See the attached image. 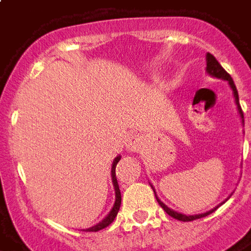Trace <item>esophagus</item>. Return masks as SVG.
<instances>
[{
    "label": "esophagus",
    "mask_w": 251,
    "mask_h": 251,
    "mask_svg": "<svg viewBox=\"0 0 251 251\" xmlns=\"http://www.w3.org/2000/svg\"><path fill=\"white\" fill-rule=\"evenodd\" d=\"M126 151L130 153H136L140 151V147H141V141L137 136H130L125 142Z\"/></svg>",
    "instance_id": "34e87169"
}]
</instances>
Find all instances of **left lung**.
I'll return each mask as SVG.
<instances>
[{"label": "left lung", "mask_w": 251, "mask_h": 251, "mask_svg": "<svg viewBox=\"0 0 251 251\" xmlns=\"http://www.w3.org/2000/svg\"><path fill=\"white\" fill-rule=\"evenodd\" d=\"M205 62H207V67H205V72L208 74V75H211V76L214 77H218V79H222V80H227L228 82V86H230V88L232 90V95H234V99H235V104H237V109H238V113H239V117H241V120H242V125H245V121H243V111L242 109H241V104H239V97H238V91H237V87H235V84H234V80H232V77L227 74L226 71H225V68L219 64V62L216 60L215 57L212 56L211 53H207L205 55ZM153 188V187H152ZM153 191H154V188H153ZM154 196H156V199H157L158 204L161 205L164 208V211L168 214L169 216H172V218H175V219H177V221H183V222H191V221H195V219H200V218H204V216L210 215V214H212L214 211L219 207V205H222L223 203H221L219 205H216L215 208H212V210L207 211V212H203V214H196V215H184V214H181V212H177V211L172 210V208H169L168 205H165L161 201V200L158 199L157 198V194H156V191H154ZM228 199V198H227ZM226 199V200H227Z\"/></svg>", "instance_id": "obj_1"}]
</instances>
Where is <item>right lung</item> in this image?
<instances>
[{
	"instance_id": "right-lung-1",
	"label": "right lung",
	"mask_w": 251,
	"mask_h": 251,
	"mask_svg": "<svg viewBox=\"0 0 251 251\" xmlns=\"http://www.w3.org/2000/svg\"><path fill=\"white\" fill-rule=\"evenodd\" d=\"M121 160V156H117L114 158V161H113V165H111V180H113V185H114V191H115V201L114 205H113V208L110 210V212L107 214V216L102 219V221L99 222L98 225H95L93 227H88V228H83V231H99V230H102L104 227H107L110 223H113V221L115 219V216L118 214V211H120L121 207V191L120 187H118V183H117V177H115V167H117V164Z\"/></svg>"
}]
</instances>
